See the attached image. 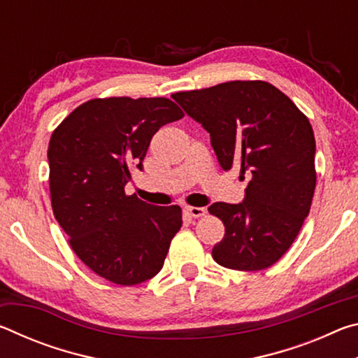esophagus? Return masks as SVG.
<instances>
[{"mask_svg": "<svg viewBox=\"0 0 358 358\" xmlns=\"http://www.w3.org/2000/svg\"><path fill=\"white\" fill-rule=\"evenodd\" d=\"M185 211L191 217H202V216H205V213H207V210L202 207H186Z\"/></svg>", "mask_w": 358, "mask_h": 358, "instance_id": "34e87169", "label": "esophagus"}]
</instances>
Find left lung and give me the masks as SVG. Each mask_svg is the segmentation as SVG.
Masks as SVG:
<instances>
[{
	"label": "left lung",
	"instance_id": "left-lung-1",
	"mask_svg": "<svg viewBox=\"0 0 358 358\" xmlns=\"http://www.w3.org/2000/svg\"><path fill=\"white\" fill-rule=\"evenodd\" d=\"M172 98L208 132L224 171L240 164L251 177L243 202L208 208L226 227L213 259L240 271L268 268L294 243L311 208L316 141L310 120L262 80L226 82Z\"/></svg>",
	"mask_w": 358,
	"mask_h": 358
}]
</instances>
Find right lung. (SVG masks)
I'll list each match as a JSON object with an SVG mask.
<instances>
[{
  "instance_id": "right-lung-1",
  "label": "right lung",
  "mask_w": 358,
  "mask_h": 358,
  "mask_svg": "<svg viewBox=\"0 0 358 358\" xmlns=\"http://www.w3.org/2000/svg\"><path fill=\"white\" fill-rule=\"evenodd\" d=\"M183 115L167 98H98L50 137L53 215L78 259L113 284L136 286L159 273L183 224L178 205L156 207L124 192L151 137Z\"/></svg>"
}]
</instances>
